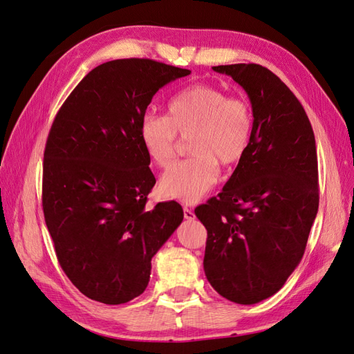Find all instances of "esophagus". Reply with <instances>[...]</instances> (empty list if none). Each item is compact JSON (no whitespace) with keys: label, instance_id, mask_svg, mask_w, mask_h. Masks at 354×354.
Returning <instances> with one entry per match:
<instances>
[{"label":"esophagus","instance_id":"esophagus-1","mask_svg":"<svg viewBox=\"0 0 354 354\" xmlns=\"http://www.w3.org/2000/svg\"><path fill=\"white\" fill-rule=\"evenodd\" d=\"M183 212H185V218H187V220H194V218H195V212L192 211L190 208L185 207V208H183Z\"/></svg>","mask_w":354,"mask_h":354}]
</instances>
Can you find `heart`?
<instances>
[{
	"mask_svg": "<svg viewBox=\"0 0 354 354\" xmlns=\"http://www.w3.org/2000/svg\"><path fill=\"white\" fill-rule=\"evenodd\" d=\"M252 125V108L245 97L195 84L169 99L165 116L146 113L138 125V138L152 164L167 168L176 156L178 136L189 137L192 156L167 171L159 190L165 198L195 203L218 183V164L234 165L243 158Z\"/></svg>",
	"mask_w": 354,
	"mask_h": 354,
	"instance_id": "heart-1",
	"label": "heart"
}]
</instances>
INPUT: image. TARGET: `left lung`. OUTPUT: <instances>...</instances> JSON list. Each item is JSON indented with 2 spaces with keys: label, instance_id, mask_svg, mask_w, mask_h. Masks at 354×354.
<instances>
[{
  "label": "left lung",
  "instance_id": "1",
  "mask_svg": "<svg viewBox=\"0 0 354 354\" xmlns=\"http://www.w3.org/2000/svg\"><path fill=\"white\" fill-rule=\"evenodd\" d=\"M252 104L250 147L218 196L195 209L207 229L203 270L216 291L255 304L283 286L301 261L319 208L312 124L294 93L261 65L212 68Z\"/></svg>",
  "mask_w": 354,
  "mask_h": 354
}]
</instances>
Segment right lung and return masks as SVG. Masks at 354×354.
I'll use <instances>...</instances> for the list:
<instances>
[{"instance_id":"right-lung-1","label":"right lung","mask_w":354,"mask_h":354,"mask_svg":"<svg viewBox=\"0 0 354 354\" xmlns=\"http://www.w3.org/2000/svg\"><path fill=\"white\" fill-rule=\"evenodd\" d=\"M189 73L151 59L106 62L53 121L42 211L63 272L94 301L122 304L143 294L152 257L183 221L174 201L146 209L156 180L138 125L156 91Z\"/></svg>"}]
</instances>
